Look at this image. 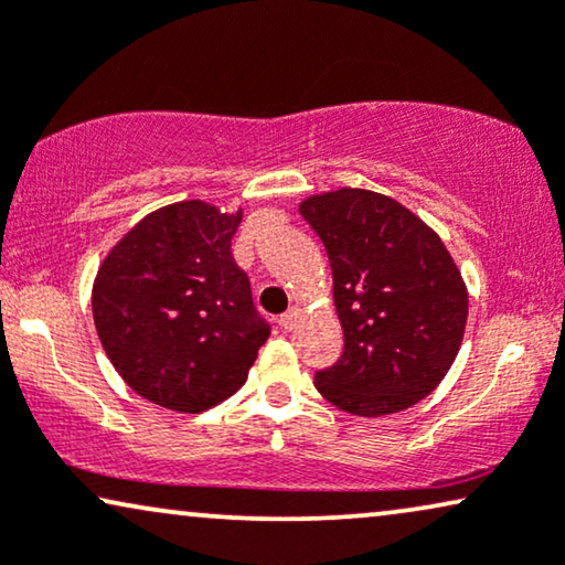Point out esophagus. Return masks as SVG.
<instances>
[{
	"label": "esophagus",
	"mask_w": 565,
	"mask_h": 565,
	"mask_svg": "<svg viewBox=\"0 0 565 565\" xmlns=\"http://www.w3.org/2000/svg\"><path fill=\"white\" fill-rule=\"evenodd\" d=\"M298 321H300V309H298V306H292L290 311H285L280 317V327L282 329H296Z\"/></svg>",
	"instance_id": "34e87169"
}]
</instances>
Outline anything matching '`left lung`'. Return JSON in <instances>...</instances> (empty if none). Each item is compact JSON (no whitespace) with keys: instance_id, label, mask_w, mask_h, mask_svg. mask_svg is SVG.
Segmentation results:
<instances>
[{"instance_id":"obj_1","label":"left lung","mask_w":565,"mask_h":565,"mask_svg":"<svg viewBox=\"0 0 565 565\" xmlns=\"http://www.w3.org/2000/svg\"><path fill=\"white\" fill-rule=\"evenodd\" d=\"M298 212L327 248L345 350L317 390L350 415L402 413L449 373L470 292L430 225L392 196L334 189Z\"/></svg>"}]
</instances>
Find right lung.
I'll return each instance as SVG.
<instances>
[{
	"label": "right lung",
	"mask_w": 565,
	"mask_h": 565,
	"mask_svg": "<svg viewBox=\"0 0 565 565\" xmlns=\"http://www.w3.org/2000/svg\"><path fill=\"white\" fill-rule=\"evenodd\" d=\"M244 210L184 200L145 215L93 280V321L124 384L152 405L204 413L246 384L269 337L231 254Z\"/></svg>",
	"instance_id": "right-lung-1"
}]
</instances>
